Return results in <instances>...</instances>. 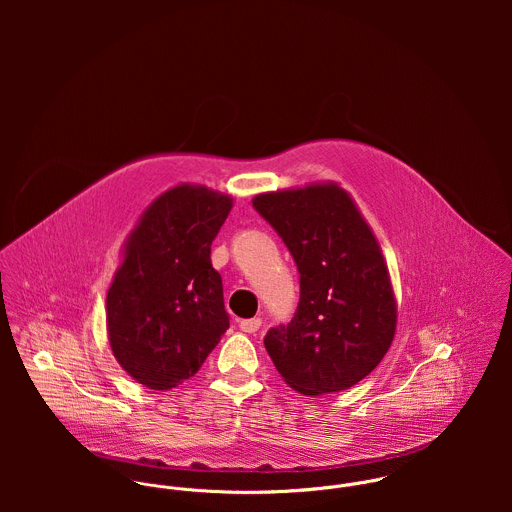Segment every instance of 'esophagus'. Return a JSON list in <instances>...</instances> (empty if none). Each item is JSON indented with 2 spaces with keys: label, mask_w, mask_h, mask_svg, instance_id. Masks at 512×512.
<instances>
[{
  "label": "esophagus",
  "mask_w": 512,
  "mask_h": 512,
  "mask_svg": "<svg viewBox=\"0 0 512 512\" xmlns=\"http://www.w3.org/2000/svg\"><path fill=\"white\" fill-rule=\"evenodd\" d=\"M262 325V319L260 317H252V319H242L238 323V327L244 331V333H256Z\"/></svg>",
  "instance_id": "esophagus-1"
}]
</instances>
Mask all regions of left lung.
<instances>
[{"label": "left lung", "instance_id": "obj_1", "mask_svg": "<svg viewBox=\"0 0 512 512\" xmlns=\"http://www.w3.org/2000/svg\"><path fill=\"white\" fill-rule=\"evenodd\" d=\"M252 207L284 240L299 272L292 321L264 337L270 359L305 396L351 388L382 361L396 329L374 234L335 183L264 193Z\"/></svg>", "mask_w": 512, "mask_h": 512}]
</instances>
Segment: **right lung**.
I'll use <instances>...</instances> for the list:
<instances>
[{
	"label": "right lung",
	"instance_id": "obj_1",
	"mask_svg": "<svg viewBox=\"0 0 512 512\" xmlns=\"http://www.w3.org/2000/svg\"><path fill=\"white\" fill-rule=\"evenodd\" d=\"M232 199L179 185L147 207L126 244L106 297L110 347L118 363L151 390L191 378L230 317L211 244Z\"/></svg>",
	"mask_w": 512,
	"mask_h": 512
}]
</instances>
